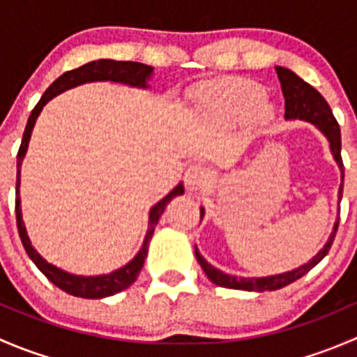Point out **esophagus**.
Instances as JSON below:
<instances>
[{
	"label": "esophagus",
	"instance_id": "esophagus-1",
	"mask_svg": "<svg viewBox=\"0 0 357 357\" xmlns=\"http://www.w3.org/2000/svg\"><path fill=\"white\" fill-rule=\"evenodd\" d=\"M207 179H208L207 169L202 167L200 164H193L186 169L185 185L188 186V190H192V192H197V190L204 188Z\"/></svg>",
	"mask_w": 357,
	"mask_h": 357
}]
</instances>
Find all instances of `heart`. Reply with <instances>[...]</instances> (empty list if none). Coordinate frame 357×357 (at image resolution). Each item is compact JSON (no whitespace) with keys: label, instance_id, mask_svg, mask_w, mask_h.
Wrapping results in <instances>:
<instances>
[{"label":"heart","instance_id":"obj_1","mask_svg":"<svg viewBox=\"0 0 357 357\" xmlns=\"http://www.w3.org/2000/svg\"><path fill=\"white\" fill-rule=\"evenodd\" d=\"M195 102L205 114L228 121H242L255 110L261 115H269L264 89L247 79H225L202 86L195 93Z\"/></svg>","mask_w":357,"mask_h":357}]
</instances>
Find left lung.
<instances>
[{"label":"left lung","instance_id":"left-lung-1","mask_svg":"<svg viewBox=\"0 0 357 357\" xmlns=\"http://www.w3.org/2000/svg\"><path fill=\"white\" fill-rule=\"evenodd\" d=\"M276 74H278L280 82H282V91L285 96V119H301V121H307L311 124H314L323 135L328 138L330 149H332L335 162L338 164L342 174V183L340 188H338V200H342V192H344V162H342V142H340V128H338L337 119L333 117L332 109L326 103V100L312 88L311 84H307L305 81H302L297 74L285 67H276ZM204 218V208L200 207V219ZM338 221L340 218H337L333 225V231L330 235L328 242L325 243V247L307 262V264L301 266L297 269H291V271L282 273V275H273V276H264V278H242V276H233L228 273H222L219 269H215L214 266L208 264L204 257L200 255L199 248L195 247V255L197 261L200 262L202 269L207 275V278L212 283L219 287H225V289H235V290H247V291H271L283 289V287L290 285L295 280L302 278L305 273L311 271L326 254H328L330 247H332L335 235H337L338 229Z\"/></svg>","mask_w":357,"mask_h":357}]
</instances>
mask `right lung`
I'll return each mask as SVG.
<instances>
[{"mask_svg":"<svg viewBox=\"0 0 357 357\" xmlns=\"http://www.w3.org/2000/svg\"><path fill=\"white\" fill-rule=\"evenodd\" d=\"M153 67L145 66V63L139 62H115V60H95V62H89L86 66H81L74 70H68L66 74L60 75L56 81L52 82L48 89L45 91V95L41 96V100L38 102V105L34 107V110L29 115L27 126H25V131L22 136V143H20L19 153H17V188H15V214H17V228H19L20 240H22V245L27 252L29 257L32 259L36 266L39 268V271L53 283L59 289H62L67 294L75 295V297L82 298H102L109 297V295L119 294L124 289H128L129 285L136 282L139 271H142L143 264H145L146 254H149V243L152 240L153 231H155V226L160 219L162 212H164L165 205L169 204L174 197L183 195L185 188L179 183L172 192H169L160 202H157L152 208H150V221H149V231H146L145 242L143 247L139 248V252L136 254V257L131 262H128L126 266H122L117 271H112L110 275H102V276H77L70 275V273L62 271V269L55 268L53 264L46 262L41 255L38 254L34 247L31 245V240H29L27 231H25V226L22 221V208H20V165L27 152L29 139H31V132L34 129L36 119L41 114L43 107L50 102L52 98H55L60 93L67 91V89L75 88L79 84H84V82H93V81H112V82H122V84H129L132 88H149L146 81L152 77Z\"/></svg>","mask_w":357,"mask_h":357,"instance_id":"obj_1","label":"right lung"}]
</instances>
